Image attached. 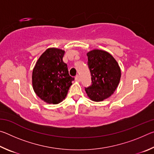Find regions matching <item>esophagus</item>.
<instances>
[{"label":"esophagus","instance_id":"34e87169","mask_svg":"<svg viewBox=\"0 0 154 154\" xmlns=\"http://www.w3.org/2000/svg\"><path fill=\"white\" fill-rule=\"evenodd\" d=\"M75 80H76V82H79L80 81H81V78H80V77L79 76V75H77L76 77H75Z\"/></svg>","mask_w":154,"mask_h":154}]
</instances>
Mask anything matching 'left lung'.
<instances>
[{
    "mask_svg": "<svg viewBox=\"0 0 154 154\" xmlns=\"http://www.w3.org/2000/svg\"><path fill=\"white\" fill-rule=\"evenodd\" d=\"M88 65L92 76V84L85 88L90 100L101 102L113 94L121 78L118 62L109 52L93 49L87 53Z\"/></svg>",
    "mask_w": 154,
    "mask_h": 154,
    "instance_id": "obj_1",
    "label": "left lung"
}]
</instances>
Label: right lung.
Wrapping results in <instances>:
<instances>
[{
    "mask_svg": "<svg viewBox=\"0 0 154 154\" xmlns=\"http://www.w3.org/2000/svg\"><path fill=\"white\" fill-rule=\"evenodd\" d=\"M64 51L50 48L36 61L32 75V88L38 98L48 104H58L66 98L74 78L62 60Z\"/></svg>",
    "mask_w": 154,
    "mask_h": 154,
    "instance_id": "1",
    "label": "right lung"
}]
</instances>
